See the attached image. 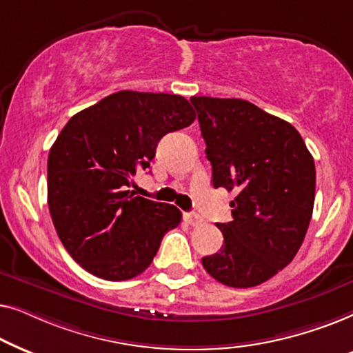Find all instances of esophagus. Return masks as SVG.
Here are the masks:
<instances>
[{
  "instance_id": "34e87169",
  "label": "esophagus",
  "mask_w": 353,
  "mask_h": 353,
  "mask_svg": "<svg viewBox=\"0 0 353 353\" xmlns=\"http://www.w3.org/2000/svg\"><path fill=\"white\" fill-rule=\"evenodd\" d=\"M185 220H186L190 225H192V226L201 225L202 221H204V220H202V216L194 214V212H188V214H185Z\"/></svg>"
}]
</instances>
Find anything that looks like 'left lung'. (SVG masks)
Instances as JSON below:
<instances>
[{"label":"left lung","instance_id":"left-lung-1","mask_svg":"<svg viewBox=\"0 0 353 353\" xmlns=\"http://www.w3.org/2000/svg\"><path fill=\"white\" fill-rule=\"evenodd\" d=\"M214 188L234 191L233 221L205 272L230 288L259 286L292 262L315 202V162L286 120L244 99L192 96Z\"/></svg>","mask_w":353,"mask_h":353}]
</instances>
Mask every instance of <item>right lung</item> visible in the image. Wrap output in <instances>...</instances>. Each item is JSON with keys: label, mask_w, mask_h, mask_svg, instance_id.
Segmentation results:
<instances>
[{"label": "right lung", "mask_w": 353, "mask_h": 353, "mask_svg": "<svg viewBox=\"0 0 353 353\" xmlns=\"http://www.w3.org/2000/svg\"><path fill=\"white\" fill-rule=\"evenodd\" d=\"M178 94L117 91L72 117L48 157V205L61 243L80 267L108 281L138 276L181 212L130 192L163 134L194 122Z\"/></svg>", "instance_id": "right-lung-1"}]
</instances>
